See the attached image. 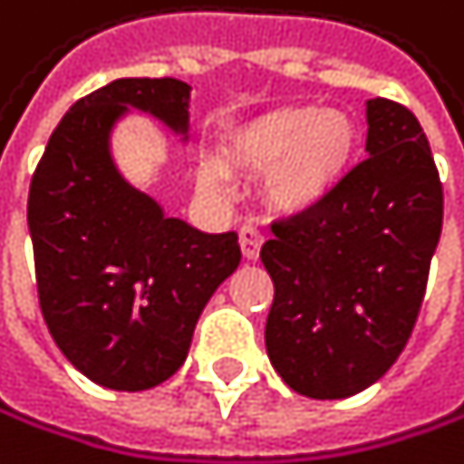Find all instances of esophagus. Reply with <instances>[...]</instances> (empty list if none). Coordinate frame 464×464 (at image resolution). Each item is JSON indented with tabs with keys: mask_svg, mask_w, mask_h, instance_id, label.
<instances>
[{
	"mask_svg": "<svg viewBox=\"0 0 464 464\" xmlns=\"http://www.w3.org/2000/svg\"><path fill=\"white\" fill-rule=\"evenodd\" d=\"M239 245H242V256L247 258V261H256L258 258V250H261V245H264V237L258 234L256 227H242L239 230Z\"/></svg>",
	"mask_w": 464,
	"mask_h": 464,
	"instance_id": "obj_1",
	"label": "esophagus"
}]
</instances>
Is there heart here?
Listing matches in <instances>:
<instances>
[{"label":"heart","instance_id":"b5f03b06","mask_svg":"<svg viewBox=\"0 0 464 464\" xmlns=\"http://www.w3.org/2000/svg\"><path fill=\"white\" fill-rule=\"evenodd\" d=\"M359 144L362 130L345 111L278 108L230 130L219 147V164H203L200 186L227 194V172H266V203L278 214H309L348 180Z\"/></svg>","mask_w":464,"mask_h":464}]
</instances>
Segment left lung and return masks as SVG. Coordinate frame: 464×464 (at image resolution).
I'll return each mask as SVG.
<instances>
[{
  "label": "left lung",
  "instance_id": "left-lung-1",
  "mask_svg": "<svg viewBox=\"0 0 464 464\" xmlns=\"http://www.w3.org/2000/svg\"><path fill=\"white\" fill-rule=\"evenodd\" d=\"M364 150L331 200L273 222L261 247L276 284L266 356L286 387L317 401L356 395L395 364L442 230V183L415 113L367 100Z\"/></svg>",
  "mask_w": 464,
  "mask_h": 464
}]
</instances>
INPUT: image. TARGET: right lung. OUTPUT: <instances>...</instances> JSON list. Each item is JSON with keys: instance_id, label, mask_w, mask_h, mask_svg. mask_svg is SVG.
Instances as JSON below:
<instances>
[{"instance_id": "obj_1", "label": "right lung", "mask_w": 464, "mask_h": 464, "mask_svg": "<svg viewBox=\"0 0 464 464\" xmlns=\"http://www.w3.org/2000/svg\"><path fill=\"white\" fill-rule=\"evenodd\" d=\"M175 77H121L77 100L49 136L30 183L27 225L38 303L55 345L100 387L139 392L175 376L239 239L167 217L121 178L111 133L130 108L188 133Z\"/></svg>"}]
</instances>
